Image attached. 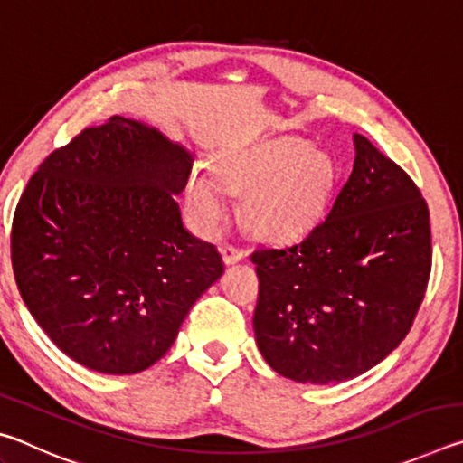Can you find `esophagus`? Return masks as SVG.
<instances>
[{
  "label": "esophagus",
  "mask_w": 463,
  "mask_h": 463,
  "mask_svg": "<svg viewBox=\"0 0 463 463\" xmlns=\"http://www.w3.org/2000/svg\"><path fill=\"white\" fill-rule=\"evenodd\" d=\"M221 255H222V260H224V263H226V265H232V263L241 261L242 250H241L239 247L231 245V242H224V245L221 247Z\"/></svg>",
  "instance_id": "esophagus-1"
}]
</instances>
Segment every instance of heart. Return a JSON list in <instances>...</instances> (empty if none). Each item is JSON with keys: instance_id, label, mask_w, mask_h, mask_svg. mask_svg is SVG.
Returning <instances> with one entry per match:
<instances>
[{"instance_id": "1", "label": "heart", "mask_w": 463, "mask_h": 463, "mask_svg": "<svg viewBox=\"0 0 463 463\" xmlns=\"http://www.w3.org/2000/svg\"><path fill=\"white\" fill-rule=\"evenodd\" d=\"M216 182L194 171L185 184V203L203 229L226 216L224 194H247L242 218L250 232L289 239L308 229L326 206L335 184V163L307 140L284 138L218 156Z\"/></svg>"}]
</instances>
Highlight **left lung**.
<instances>
[{
    "mask_svg": "<svg viewBox=\"0 0 463 463\" xmlns=\"http://www.w3.org/2000/svg\"><path fill=\"white\" fill-rule=\"evenodd\" d=\"M430 257L429 208L417 184L355 135L354 171L323 221L292 245L250 253L265 362L304 383L367 372L411 331Z\"/></svg>",
    "mask_w": 463,
    "mask_h": 463,
    "instance_id": "left-lung-1",
    "label": "left lung"
}]
</instances>
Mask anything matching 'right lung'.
Returning <instances> with one entry per match:
<instances>
[{
  "label": "right lung",
  "mask_w": 463,
  "mask_h": 463,
  "mask_svg": "<svg viewBox=\"0 0 463 463\" xmlns=\"http://www.w3.org/2000/svg\"><path fill=\"white\" fill-rule=\"evenodd\" d=\"M194 159L159 130L112 116L54 148L12 222V268L30 315L77 364L137 373L174 345L192 304L224 273L184 229Z\"/></svg>",
  "instance_id": "right-lung-1"
}]
</instances>
